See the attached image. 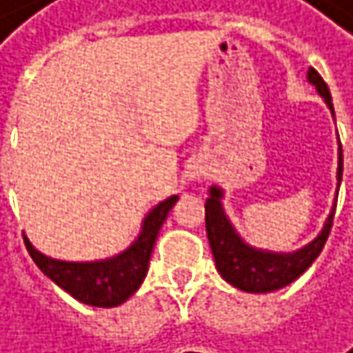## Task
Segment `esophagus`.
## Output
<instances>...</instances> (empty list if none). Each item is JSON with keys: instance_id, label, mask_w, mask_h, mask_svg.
<instances>
[{"instance_id": "1", "label": "esophagus", "mask_w": 353, "mask_h": 353, "mask_svg": "<svg viewBox=\"0 0 353 353\" xmlns=\"http://www.w3.org/2000/svg\"><path fill=\"white\" fill-rule=\"evenodd\" d=\"M189 176L196 179V176H200V172H198V170H191V172H189Z\"/></svg>"}]
</instances>
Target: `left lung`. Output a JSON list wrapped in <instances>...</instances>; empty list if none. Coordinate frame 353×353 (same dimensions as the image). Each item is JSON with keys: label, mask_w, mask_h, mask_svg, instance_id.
I'll return each instance as SVG.
<instances>
[{"label": "left lung", "mask_w": 353, "mask_h": 353, "mask_svg": "<svg viewBox=\"0 0 353 353\" xmlns=\"http://www.w3.org/2000/svg\"><path fill=\"white\" fill-rule=\"evenodd\" d=\"M307 75H310V81L318 88V92L326 99L328 107L332 109L330 90L326 81L322 79V75L316 69H310ZM341 174H343V149L339 147V172H337L339 183H341ZM219 200H221V189L212 187L210 198L206 200V234H208L210 250H212L219 274L229 284H234L236 288L246 290V292H272L294 282L322 252L330 234L332 219H334V208H332L322 234L310 246L292 254H272V252H261V250L248 248L238 238L234 227L229 225L227 216L223 214Z\"/></svg>", "instance_id": "1"}]
</instances>
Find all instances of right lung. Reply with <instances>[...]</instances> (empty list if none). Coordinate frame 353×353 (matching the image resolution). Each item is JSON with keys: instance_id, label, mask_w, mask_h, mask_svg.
<instances>
[{"instance_id": "1", "label": "right lung", "mask_w": 353, "mask_h": 353, "mask_svg": "<svg viewBox=\"0 0 353 353\" xmlns=\"http://www.w3.org/2000/svg\"><path fill=\"white\" fill-rule=\"evenodd\" d=\"M176 200L179 196H172L166 202L157 204L147 214L139 240L115 259L99 263H65L43 256L31 246L27 238L25 246L31 259L35 261V265L73 299L94 307H115L124 303L128 296H132L141 286L149 268L155 238L160 234V227L166 221L170 208L176 204Z\"/></svg>"}]
</instances>
